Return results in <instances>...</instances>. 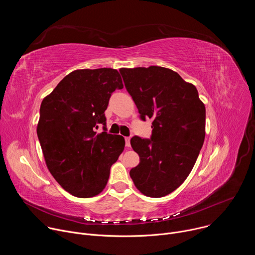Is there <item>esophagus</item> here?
Here are the masks:
<instances>
[{"label": "esophagus", "instance_id": "34e87169", "mask_svg": "<svg viewBox=\"0 0 255 255\" xmlns=\"http://www.w3.org/2000/svg\"><path fill=\"white\" fill-rule=\"evenodd\" d=\"M130 137H125V142H126V146L129 148L130 146H131V144H130Z\"/></svg>", "mask_w": 255, "mask_h": 255}]
</instances>
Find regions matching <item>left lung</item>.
Listing matches in <instances>:
<instances>
[{
    "label": "left lung",
    "instance_id": "1",
    "mask_svg": "<svg viewBox=\"0 0 255 255\" xmlns=\"http://www.w3.org/2000/svg\"><path fill=\"white\" fill-rule=\"evenodd\" d=\"M120 72L140 118L153 120L150 139L131 138L140 162L130 176L143 195L164 197L184 183L196 163L206 134L205 105L196 87L169 68L151 65Z\"/></svg>",
    "mask_w": 255,
    "mask_h": 255
}]
</instances>
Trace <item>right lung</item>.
Listing matches in <instances>:
<instances>
[{
  "label": "right lung",
  "instance_id": "add662e5",
  "mask_svg": "<svg viewBox=\"0 0 255 255\" xmlns=\"http://www.w3.org/2000/svg\"><path fill=\"white\" fill-rule=\"evenodd\" d=\"M116 89H123L116 69H77L41 103L37 136L47 168L75 197L99 195L124 150V137L106 132L105 111ZM101 124L104 131L97 133Z\"/></svg>",
  "mask_w": 255,
  "mask_h": 255
}]
</instances>
